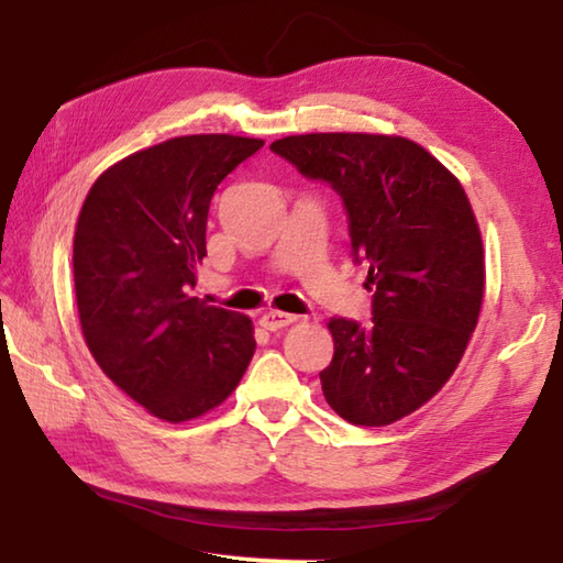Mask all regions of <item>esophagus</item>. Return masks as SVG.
Instances as JSON below:
<instances>
[{
    "mask_svg": "<svg viewBox=\"0 0 563 563\" xmlns=\"http://www.w3.org/2000/svg\"><path fill=\"white\" fill-rule=\"evenodd\" d=\"M260 321H262V327H264V329H269V331H279V329H284V327L294 324V321H297V317H294V314H287V311L272 309V311H266V314H264Z\"/></svg>",
    "mask_w": 563,
    "mask_h": 563,
    "instance_id": "obj_1",
    "label": "esophagus"
}]
</instances>
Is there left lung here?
I'll list each match as a JSON object with an SVG mask.
<instances>
[{"mask_svg": "<svg viewBox=\"0 0 563 563\" xmlns=\"http://www.w3.org/2000/svg\"><path fill=\"white\" fill-rule=\"evenodd\" d=\"M272 152L331 184L344 199L354 260L368 264L372 324H327V404L356 427L409 417L456 372L482 314L484 244L462 181L394 134H297Z\"/></svg>", "mask_w": 563, "mask_h": 563, "instance_id": "obj_1", "label": "left lung"}]
</instances>
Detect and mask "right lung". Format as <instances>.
Listing matches in <instances>:
<instances>
[{"label": "right lung", "mask_w": 563, "mask_h": 563, "mask_svg": "<svg viewBox=\"0 0 563 563\" xmlns=\"http://www.w3.org/2000/svg\"><path fill=\"white\" fill-rule=\"evenodd\" d=\"M262 140L174 136L91 184L74 229V294L91 356L129 399L169 423L227 399L254 356L252 319L191 294L217 187Z\"/></svg>", "instance_id": "obj_1"}]
</instances>
